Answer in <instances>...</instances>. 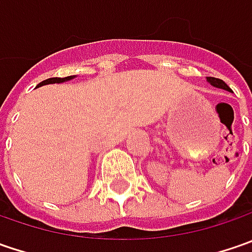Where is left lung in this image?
<instances>
[{
  "mask_svg": "<svg viewBox=\"0 0 252 252\" xmlns=\"http://www.w3.org/2000/svg\"><path fill=\"white\" fill-rule=\"evenodd\" d=\"M206 81H208L212 87H215V88H220V90L231 92V88H230L223 80H219V78H215V77H206Z\"/></svg>",
  "mask_w": 252,
  "mask_h": 252,
  "instance_id": "obj_1",
  "label": "left lung"
}]
</instances>
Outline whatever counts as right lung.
Returning a JSON list of instances; mask_svg holds the SVG:
<instances>
[{
    "mask_svg": "<svg viewBox=\"0 0 252 252\" xmlns=\"http://www.w3.org/2000/svg\"><path fill=\"white\" fill-rule=\"evenodd\" d=\"M75 78V75H68V77H64V78H59V77H53V78H47V80H44L42 83L37 84V87L36 88H39V87H42V85H47V84H60V83H67V81H70V80H73Z\"/></svg>",
    "mask_w": 252,
    "mask_h": 252,
    "instance_id": "obj_1",
    "label": "right lung"
}]
</instances>
